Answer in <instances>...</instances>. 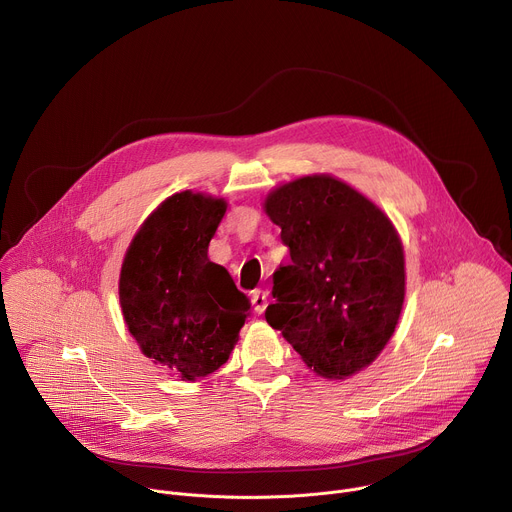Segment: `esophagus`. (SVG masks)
I'll use <instances>...</instances> for the list:
<instances>
[{
	"label": "esophagus",
	"instance_id": "obj_1",
	"mask_svg": "<svg viewBox=\"0 0 512 512\" xmlns=\"http://www.w3.org/2000/svg\"><path fill=\"white\" fill-rule=\"evenodd\" d=\"M267 304H269V298H267L265 291H263V289H255V291H253V306H255V312H257V314H263L265 308H267Z\"/></svg>",
	"mask_w": 512,
	"mask_h": 512
}]
</instances>
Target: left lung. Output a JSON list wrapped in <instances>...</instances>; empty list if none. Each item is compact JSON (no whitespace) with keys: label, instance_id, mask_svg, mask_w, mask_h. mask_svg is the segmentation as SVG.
<instances>
[{"label":"left lung","instance_id":"left-lung-1","mask_svg":"<svg viewBox=\"0 0 512 512\" xmlns=\"http://www.w3.org/2000/svg\"><path fill=\"white\" fill-rule=\"evenodd\" d=\"M265 210L291 257L273 273L265 320L318 375H354L385 348L403 308L405 259L391 221L332 176L279 186Z\"/></svg>","mask_w":512,"mask_h":512}]
</instances>
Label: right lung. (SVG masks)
I'll return each instance as SVG.
<instances>
[{"label":"right lung","instance_id":"right-lung-1","mask_svg":"<svg viewBox=\"0 0 512 512\" xmlns=\"http://www.w3.org/2000/svg\"><path fill=\"white\" fill-rule=\"evenodd\" d=\"M225 210L223 198L170 196L145 218L121 267L131 336L145 356L188 381L223 367L251 312L231 273L206 255Z\"/></svg>","mask_w":512,"mask_h":512}]
</instances>
